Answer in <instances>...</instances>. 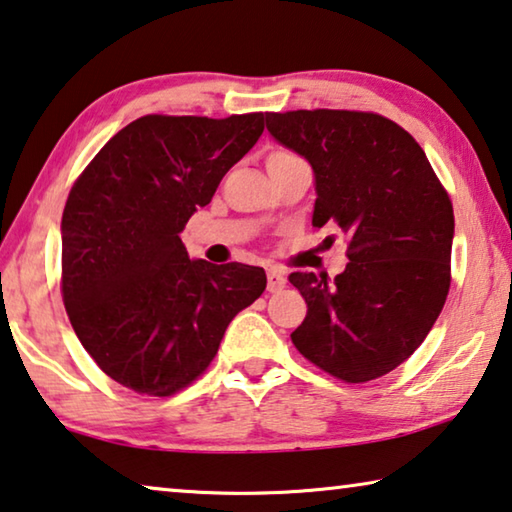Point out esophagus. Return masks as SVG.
I'll return each mask as SVG.
<instances>
[{
    "instance_id": "1",
    "label": "esophagus",
    "mask_w": 512,
    "mask_h": 512,
    "mask_svg": "<svg viewBox=\"0 0 512 512\" xmlns=\"http://www.w3.org/2000/svg\"><path fill=\"white\" fill-rule=\"evenodd\" d=\"M287 287V278L285 273L278 271V269H269V273H266V289L269 291H280Z\"/></svg>"
}]
</instances>
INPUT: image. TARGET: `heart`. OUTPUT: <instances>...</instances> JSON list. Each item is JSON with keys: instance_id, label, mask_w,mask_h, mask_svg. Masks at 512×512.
Returning <instances> with one entry per match:
<instances>
[{"instance_id": "b5f03b06", "label": "heart", "mask_w": 512, "mask_h": 512, "mask_svg": "<svg viewBox=\"0 0 512 512\" xmlns=\"http://www.w3.org/2000/svg\"><path fill=\"white\" fill-rule=\"evenodd\" d=\"M280 154H289V152H273L271 157H280Z\"/></svg>"}]
</instances>
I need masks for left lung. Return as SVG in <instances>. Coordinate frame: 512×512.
<instances>
[{"label": "left lung", "instance_id": "left-lung-1", "mask_svg": "<svg viewBox=\"0 0 512 512\" xmlns=\"http://www.w3.org/2000/svg\"><path fill=\"white\" fill-rule=\"evenodd\" d=\"M266 129L312 166V225H337L351 259L335 280L289 275L307 303L291 342L346 383L385 376L417 351L449 294L451 200L421 145L378 113H266Z\"/></svg>", "mask_w": 512, "mask_h": 512}]
</instances>
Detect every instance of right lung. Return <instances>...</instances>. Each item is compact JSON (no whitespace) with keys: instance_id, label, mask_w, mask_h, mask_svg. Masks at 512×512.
<instances>
[{"instance_id":"obj_1","label":"right lung","mask_w":512,"mask_h":512,"mask_svg":"<svg viewBox=\"0 0 512 512\" xmlns=\"http://www.w3.org/2000/svg\"><path fill=\"white\" fill-rule=\"evenodd\" d=\"M264 113L223 120L143 116L109 139L61 218L63 303L109 378L170 396L209 367L266 273L191 259L180 232L257 143Z\"/></svg>"}]
</instances>
